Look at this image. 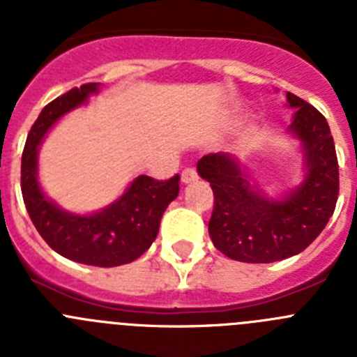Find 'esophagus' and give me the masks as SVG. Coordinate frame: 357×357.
<instances>
[{
	"label": "esophagus",
	"mask_w": 357,
	"mask_h": 357,
	"mask_svg": "<svg viewBox=\"0 0 357 357\" xmlns=\"http://www.w3.org/2000/svg\"><path fill=\"white\" fill-rule=\"evenodd\" d=\"M181 181H182V184H193L195 181H198V175H197V172H195L193 168H188V169H184V172H182V175H181Z\"/></svg>",
	"instance_id": "esophagus-1"
}]
</instances>
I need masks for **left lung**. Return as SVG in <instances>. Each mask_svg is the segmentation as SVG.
Returning a JSON list of instances; mask_svg holds the SVG:
<instances>
[{
	"instance_id": "8db88e82",
	"label": "left lung",
	"mask_w": 357,
	"mask_h": 357,
	"mask_svg": "<svg viewBox=\"0 0 357 357\" xmlns=\"http://www.w3.org/2000/svg\"><path fill=\"white\" fill-rule=\"evenodd\" d=\"M295 109L288 134L302 151V182L268 197L250 169L232 153L218 151L197 164L214 193L209 236L214 247L241 263H273L301 254L333 216L338 200V159L326 118L302 98L286 93Z\"/></svg>"
}]
</instances>
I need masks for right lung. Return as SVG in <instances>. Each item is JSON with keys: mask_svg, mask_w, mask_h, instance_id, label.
Segmentation results:
<instances>
[{"mask_svg": "<svg viewBox=\"0 0 357 357\" xmlns=\"http://www.w3.org/2000/svg\"><path fill=\"white\" fill-rule=\"evenodd\" d=\"M100 93V84H84L44 107L33 123L21 159V191L31 222L50 247L66 259L112 268L135 261L150 248L166 207L178 197L181 176L153 181L135 176L112 204L94 213L62 209L39 182V150L48 132L66 114Z\"/></svg>", "mask_w": 357, "mask_h": 357, "instance_id": "add662e5", "label": "right lung"}]
</instances>
